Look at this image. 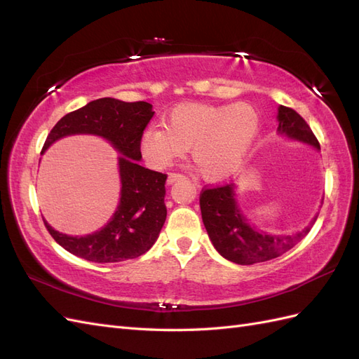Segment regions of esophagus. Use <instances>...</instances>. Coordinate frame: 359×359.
Wrapping results in <instances>:
<instances>
[{"label":"esophagus","instance_id":"obj_1","mask_svg":"<svg viewBox=\"0 0 359 359\" xmlns=\"http://www.w3.org/2000/svg\"><path fill=\"white\" fill-rule=\"evenodd\" d=\"M181 178H184L181 173H169V177H168V180H166V184L168 186H170V184H173L175 181H178V180H181Z\"/></svg>","mask_w":359,"mask_h":359}]
</instances>
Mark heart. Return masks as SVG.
<instances>
[{"label":"heart","instance_id":"1","mask_svg":"<svg viewBox=\"0 0 359 359\" xmlns=\"http://www.w3.org/2000/svg\"><path fill=\"white\" fill-rule=\"evenodd\" d=\"M260 132L253 104H180L165 127H148L140 136V154L153 169H165L190 148L202 177L217 182L241 170Z\"/></svg>","mask_w":359,"mask_h":359}]
</instances>
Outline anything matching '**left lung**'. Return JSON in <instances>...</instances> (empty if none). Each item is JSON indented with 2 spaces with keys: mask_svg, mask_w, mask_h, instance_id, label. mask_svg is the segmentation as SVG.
I'll return each mask as SVG.
<instances>
[{
  "mask_svg": "<svg viewBox=\"0 0 359 359\" xmlns=\"http://www.w3.org/2000/svg\"><path fill=\"white\" fill-rule=\"evenodd\" d=\"M280 136L307 144L318 151L320 145L302 116L290 107L278 106L277 114ZM201 212L205 229L214 248L224 259L240 265H253L276 259L286 253L306 236L316 223L319 212L301 231L293 233H268L250 223L236 201V184L206 189L201 194ZM323 199L320 201V203Z\"/></svg>",
  "mask_w": 359,
  "mask_h": 359,
  "instance_id": "8db88e82",
  "label": "left lung"
}]
</instances>
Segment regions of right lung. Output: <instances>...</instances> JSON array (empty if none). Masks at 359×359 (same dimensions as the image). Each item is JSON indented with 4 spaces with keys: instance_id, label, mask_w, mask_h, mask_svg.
<instances>
[{
    "instance_id": "right-lung-1",
    "label": "right lung",
    "mask_w": 359,
    "mask_h": 359,
    "mask_svg": "<svg viewBox=\"0 0 359 359\" xmlns=\"http://www.w3.org/2000/svg\"><path fill=\"white\" fill-rule=\"evenodd\" d=\"M154 116L153 104L127 103L104 97L67 114L50 130L41 154L57 140L73 135H93L118 151L121 181L119 202L102 229L83 236L61 233L45 220L49 233L69 253L90 262L112 264L135 259L154 245L166 220V175L139 165L140 136Z\"/></svg>"
}]
</instances>
